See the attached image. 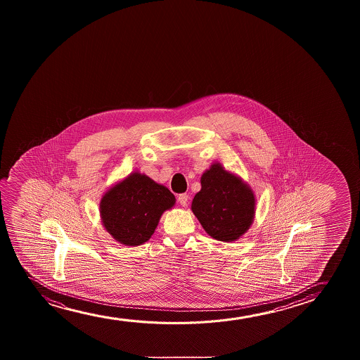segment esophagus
<instances>
[{"label": "esophagus", "instance_id": "1", "mask_svg": "<svg viewBox=\"0 0 360 360\" xmlns=\"http://www.w3.org/2000/svg\"><path fill=\"white\" fill-rule=\"evenodd\" d=\"M188 199H189V197H188L187 194H179V195H178V202H179L182 207H187Z\"/></svg>", "mask_w": 360, "mask_h": 360}]
</instances>
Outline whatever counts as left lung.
<instances>
[{"mask_svg": "<svg viewBox=\"0 0 360 360\" xmlns=\"http://www.w3.org/2000/svg\"><path fill=\"white\" fill-rule=\"evenodd\" d=\"M202 189L194 195L192 212L209 236L217 241H237L255 220L256 195L240 176L220 162L202 172Z\"/></svg>", "mask_w": 360, "mask_h": 360, "instance_id": "1", "label": "left lung"}]
</instances>
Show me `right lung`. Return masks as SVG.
Masks as SVG:
<instances>
[{
    "label": "right lung",
    "instance_id": "add662e5",
    "mask_svg": "<svg viewBox=\"0 0 360 360\" xmlns=\"http://www.w3.org/2000/svg\"><path fill=\"white\" fill-rule=\"evenodd\" d=\"M174 204L176 198L167 187L134 171L103 193L99 215L115 241L140 246L151 238L163 212Z\"/></svg>",
    "mask_w": 360,
    "mask_h": 360
}]
</instances>
